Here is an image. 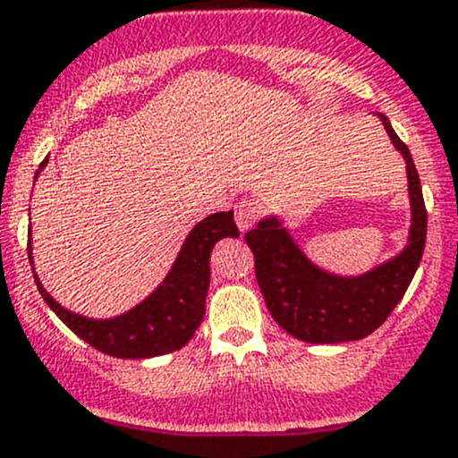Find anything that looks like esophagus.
Wrapping results in <instances>:
<instances>
[{"mask_svg":"<svg viewBox=\"0 0 458 458\" xmlns=\"http://www.w3.org/2000/svg\"><path fill=\"white\" fill-rule=\"evenodd\" d=\"M259 206L255 201H239L237 208H234V221H237L239 230L242 233H248V230L255 225V221L259 219Z\"/></svg>","mask_w":458,"mask_h":458,"instance_id":"34e87169","label":"esophagus"}]
</instances>
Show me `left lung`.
Masks as SVG:
<instances>
[{
  "label": "left lung",
  "mask_w": 458,
  "mask_h": 458,
  "mask_svg": "<svg viewBox=\"0 0 458 458\" xmlns=\"http://www.w3.org/2000/svg\"><path fill=\"white\" fill-rule=\"evenodd\" d=\"M392 146L405 159L410 230L403 250L361 275H335L306 257L276 215L259 219L246 234L255 252V270L266 306L275 321L306 344H344L372 335L403 299L426 248L428 212L421 182L408 146L390 119L378 113Z\"/></svg>",
  "instance_id": "1"
}]
</instances>
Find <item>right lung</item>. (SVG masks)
<instances>
[{"label": "right lung", "instance_id": "1", "mask_svg": "<svg viewBox=\"0 0 458 458\" xmlns=\"http://www.w3.org/2000/svg\"><path fill=\"white\" fill-rule=\"evenodd\" d=\"M46 164L48 159L41 161L35 179L39 177ZM225 237H239L233 210L203 216L188 233L164 281L135 308L110 318L77 315L50 297L35 272L32 230H29V259L44 301L80 339L110 357L150 359L183 348L201 326L206 315L208 285H210L212 248Z\"/></svg>", "mask_w": 458, "mask_h": 458}]
</instances>
